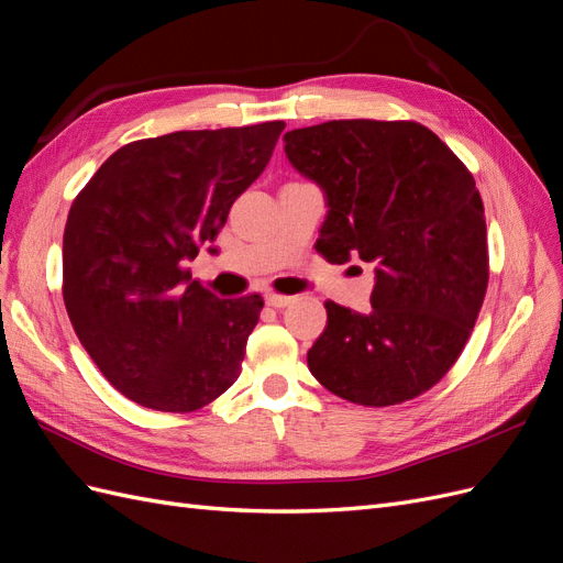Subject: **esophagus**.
Here are the masks:
<instances>
[{"label": "esophagus", "instance_id": "esophagus-1", "mask_svg": "<svg viewBox=\"0 0 563 563\" xmlns=\"http://www.w3.org/2000/svg\"><path fill=\"white\" fill-rule=\"evenodd\" d=\"M265 302L269 305V308H277V310H282V308H286V305H291V302H294V296L267 294V296H265Z\"/></svg>", "mask_w": 563, "mask_h": 563}]
</instances>
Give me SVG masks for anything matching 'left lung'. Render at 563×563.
I'll return each instance as SVG.
<instances>
[{
    "instance_id": "8db88e82",
    "label": "left lung",
    "mask_w": 563,
    "mask_h": 563,
    "mask_svg": "<svg viewBox=\"0 0 563 563\" xmlns=\"http://www.w3.org/2000/svg\"><path fill=\"white\" fill-rule=\"evenodd\" d=\"M327 199L317 251L376 265L371 312L333 300L308 352L312 376L362 406H391L446 376L488 286L482 195L446 143L416 122L338 119L284 135Z\"/></svg>"
}]
</instances>
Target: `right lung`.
Masks as SVG:
<instances>
[{
	"mask_svg": "<svg viewBox=\"0 0 563 563\" xmlns=\"http://www.w3.org/2000/svg\"><path fill=\"white\" fill-rule=\"evenodd\" d=\"M284 122L176 131L119 147L73 201L63 300L100 373L168 413L211 404L240 378L258 294L223 300L187 263L213 246L234 199L258 178Z\"/></svg>",
	"mask_w": 563,
	"mask_h": 563,
	"instance_id": "1",
	"label": "right lung"
}]
</instances>
